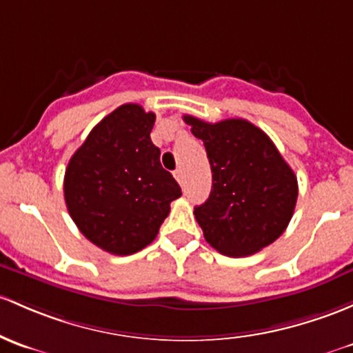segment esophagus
Wrapping results in <instances>:
<instances>
[{"mask_svg": "<svg viewBox=\"0 0 353 353\" xmlns=\"http://www.w3.org/2000/svg\"><path fill=\"white\" fill-rule=\"evenodd\" d=\"M174 177H176V181L181 184V186H184V181H186V176H184V170L183 169L174 170Z\"/></svg>", "mask_w": 353, "mask_h": 353, "instance_id": "obj_1", "label": "esophagus"}]
</instances>
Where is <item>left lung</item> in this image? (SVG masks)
I'll return each instance as SVG.
<instances>
[{"mask_svg":"<svg viewBox=\"0 0 353 353\" xmlns=\"http://www.w3.org/2000/svg\"><path fill=\"white\" fill-rule=\"evenodd\" d=\"M203 140L213 172L210 198L194 208L206 242L228 257H245L276 242L291 221L298 179L272 140L242 118L206 123L186 114Z\"/></svg>","mask_w":353,"mask_h":353,"instance_id":"obj_1","label":"left lung"}]
</instances>
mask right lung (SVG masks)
Returning <instances> with one entry per match:
<instances>
[{"label": "right lung", "instance_id": "right-lung-1", "mask_svg": "<svg viewBox=\"0 0 353 353\" xmlns=\"http://www.w3.org/2000/svg\"><path fill=\"white\" fill-rule=\"evenodd\" d=\"M154 123L155 114L140 105H121L91 130L65 169L70 218L110 254H135L154 242L170 203L183 194L161 165Z\"/></svg>", "mask_w": 353, "mask_h": 353}]
</instances>
